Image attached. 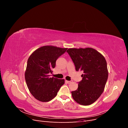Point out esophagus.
<instances>
[{
	"label": "esophagus",
	"instance_id": "obj_1",
	"mask_svg": "<svg viewBox=\"0 0 128 128\" xmlns=\"http://www.w3.org/2000/svg\"><path fill=\"white\" fill-rule=\"evenodd\" d=\"M66 82L67 83H68V84H69V83H72V80H66Z\"/></svg>",
	"mask_w": 128,
	"mask_h": 128
}]
</instances>
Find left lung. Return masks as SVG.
<instances>
[{"label":"left lung","mask_w":128,"mask_h":128,"mask_svg":"<svg viewBox=\"0 0 128 128\" xmlns=\"http://www.w3.org/2000/svg\"><path fill=\"white\" fill-rule=\"evenodd\" d=\"M67 52L75 66L76 70L84 72L78 88L72 91V98L82 105H90L104 91L108 76L106 60L101 53L90 48H70Z\"/></svg>","instance_id":"1"}]
</instances>
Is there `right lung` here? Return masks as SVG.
<instances>
[{
    "instance_id": "add662e5",
    "label": "right lung",
    "mask_w": 128,
    "mask_h": 128,
    "mask_svg": "<svg viewBox=\"0 0 128 128\" xmlns=\"http://www.w3.org/2000/svg\"><path fill=\"white\" fill-rule=\"evenodd\" d=\"M67 48L44 46L35 50L29 56L25 72L27 86L34 98L48 102L57 95L64 79L50 77L56 67V60L66 51Z\"/></svg>"
}]
</instances>
